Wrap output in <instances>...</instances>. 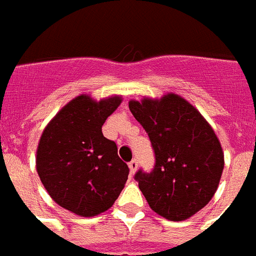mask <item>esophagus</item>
I'll use <instances>...</instances> for the list:
<instances>
[{
  "instance_id": "1",
  "label": "esophagus",
  "mask_w": 256,
  "mask_h": 256,
  "mask_svg": "<svg viewBox=\"0 0 256 256\" xmlns=\"http://www.w3.org/2000/svg\"><path fill=\"white\" fill-rule=\"evenodd\" d=\"M128 168H130V172H132V175H134L136 170H138V162L136 159H132L130 163H128Z\"/></svg>"
}]
</instances>
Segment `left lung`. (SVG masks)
<instances>
[{
	"label": "left lung",
	"instance_id": "8db88e82",
	"mask_svg": "<svg viewBox=\"0 0 256 256\" xmlns=\"http://www.w3.org/2000/svg\"><path fill=\"white\" fill-rule=\"evenodd\" d=\"M155 151L151 174L135 178L150 208L170 221H186L214 196L225 159L221 142L202 114L176 93L130 100Z\"/></svg>",
	"mask_w": 256,
	"mask_h": 256
}]
</instances>
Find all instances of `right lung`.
Instances as JSON below:
<instances>
[{
  "label": "right lung",
  "mask_w": 256,
  "mask_h": 256,
  "mask_svg": "<svg viewBox=\"0 0 256 256\" xmlns=\"http://www.w3.org/2000/svg\"><path fill=\"white\" fill-rule=\"evenodd\" d=\"M122 96L100 101L78 94L47 124L36 148V172L54 201L80 217L112 208L128 176L117 144L104 136L102 124Z\"/></svg>",
  "instance_id": "obj_1"
}]
</instances>
